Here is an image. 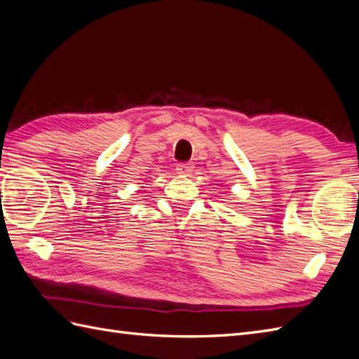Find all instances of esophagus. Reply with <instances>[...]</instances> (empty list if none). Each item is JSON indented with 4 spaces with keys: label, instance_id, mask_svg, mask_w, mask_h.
I'll return each instance as SVG.
<instances>
[{
    "label": "esophagus",
    "instance_id": "obj_1",
    "mask_svg": "<svg viewBox=\"0 0 359 359\" xmlns=\"http://www.w3.org/2000/svg\"><path fill=\"white\" fill-rule=\"evenodd\" d=\"M177 172L179 174H183V176H191L192 171H194V165L187 162V163H179L177 165Z\"/></svg>",
    "mask_w": 359,
    "mask_h": 359
}]
</instances>
